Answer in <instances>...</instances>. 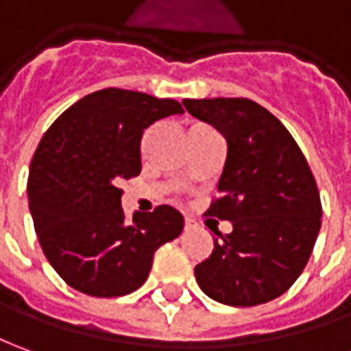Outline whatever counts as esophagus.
<instances>
[{
	"label": "esophagus",
	"instance_id": "obj_1",
	"mask_svg": "<svg viewBox=\"0 0 351 351\" xmlns=\"http://www.w3.org/2000/svg\"><path fill=\"white\" fill-rule=\"evenodd\" d=\"M191 227H193V219L185 217V229H191Z\"/></svg>",
	"mask_w": 351,
	"mask_h": 351
}]
</instances>
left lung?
Wrapping results in <instances>:
<instances>
[{
  "label": "left lung",
  "mask_w": 351,
  "mask_h": 351,
  "mask_svg": "<svg viewBox=\"0 0 351 351\" xmlns=\"http://www.w3.org/2000/svg\"><path fill=\"white\" fill-rule=\"evenodd\" d=\"M187 112L214 125L227 160L208 216L233 231L195 267L202 292L237 308L275 300L308 263L321 229L315 178L289 130L250 99H185Z\"/></svg>",
  "instance_id": "left-lung-1"
}]
</instances>
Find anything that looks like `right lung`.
<instances>
[{"label": "right lung", "mask_w": 351, "mask_h": 351, "mask_svg": "<svg viewBox=\"0 0 351 351\" xmlns=\"http://www.w3.org/2000/svg\"><path fill=\"white\" fill-rule=\"evenodd\" d=\"M181 112L173 99L106 88L66 108L42 137L28 206L45 258L72 289L97 298L137 291L156 248L183 231V216L168 204L125 223L118 187L141 171L145 130Z\"/></svg>", "instance_id": "obj_1"}]
</instances>
